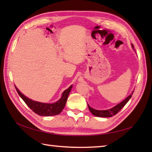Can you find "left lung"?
<instances>
[{"label": "left lung", "instance_id": "left-lung-1", "mask_svg": "<svg viewBox=\"0 0 152 152\" xmlns=\"http://www.w3.org/2000/svg\"><path fill=\"white\" fill-rule=\"evenodd\" d=\"M132 47L134 48L133 44H132ZM133 91L129 96H128V97L126 98L124 101H122L118 105H116L115 106H114V108L109 109V110H95V109H93V108H91L89 106V104H88V108L89 109L90 112H91L93 115L98 116V117H101V118L112 117L113 115H115L117 113H118L119 111H120L121 109L124 107V106L126 104H127V102L129 101V99L131 98V96H132V95H133Z\"/></svg>", "mask_w": 152, "mask_h": 152}]
</instances>
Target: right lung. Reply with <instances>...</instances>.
<instances>
[{
    "instance_id": "add662e5",
    "label": "right lung",
    "mask_w": 152,
    "mask_h": 152,
    "mask_svg": "<svg viewBox=\"0 0 152 152\" xmlns=\"http://www.w3.org/2000/svg\"><path fill=\"white\" fill-rule=\"evenodd\" d=\"M15 88L19 95L21 96V98L23 100L26 104L34 113L42 116H51L59 114L63 110L66 102L68 96H69L70 90L72 88V86H70L69 88L63 93L62 96L59 101L53 103V104H46V103L33 101V100L26 97L23 94H22L15 86Z\"/></svg>"
}]
</instances>
